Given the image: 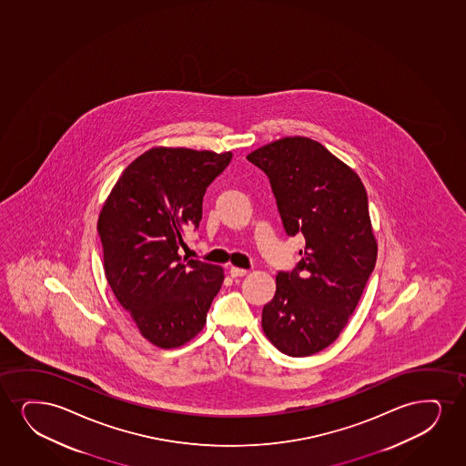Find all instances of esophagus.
Returning a JSON list of instances; mask_svg holds the SVG:
<instances>
[{"mask_svg":"<svg viewBox=\"0 0 466 466\" xmlns=\"http://www.w3.org/2000/svg\"><path fill=\"white\" fill-rule=\"evenodd\" d=\"M246 274H248V269H242V268H235V266H233L230 269V276L233 279L244 278Z\"/></svg>","mask_w":466,"mask_h":466,"instance_id":"34e87169","label":"esophagus"}]
</instances>
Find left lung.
Listing matches in <instances>:
<instances>
[{"label": "left lung", "mask_w": 466, "mask_h": 466, "mask_svg": "<svg viewBox=\"0 0 466 466\" xmlns=\"http://www.w3.org/2000/svg\"><path fill=\"white\" fill-rule=\"evenodd\" d=\"M248 159L265 171L285 231L306 250L293 272H279L261 328L279 351L304 358L336 342L377 263L378 242L358 173L307 137H285Z\"/></svg>", "instance_id": "1"}]
</instances>
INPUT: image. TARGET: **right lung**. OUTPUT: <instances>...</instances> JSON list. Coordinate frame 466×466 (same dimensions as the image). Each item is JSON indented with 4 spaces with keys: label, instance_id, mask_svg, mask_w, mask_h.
<instances>
[{
    "label": "right lung",
    "instance_id": "add662e5",
    "mask_svg": "<svg viewBox=\"0 0 466 466\" xmlns=\"http://www.w3.org/2000/svg\"><path fill=\"white\" fill-rule=\"evenodd\" d=\"M230 151L154 147L121 173L99 212L106 282L147 342L183 347L207 324L224 283L220 266L177 254L198 228L207 187Z\"/></svg>",
    "mask_w": 466,
    "mask_h": 466
}]
</instances>
